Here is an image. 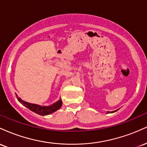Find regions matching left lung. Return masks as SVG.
Instances as JSON below:
<instances>
[{
    "label": "left lung",
    "instance_id": "1",
    "mask_svg": "<svg viewBox=\"0 0 147 147\" xmlns=\"http://www.w3.org/2000/svg\"><path fill=\"white\" fill-rule=\"evenodd\" d=\"M117 110H116V111H111V113H114V112H116V111H117ZM107 113H110V112H109H109H107Z\"/></svg>",
    "mask_w": 147,
    "mask_h": 147
}]
</instances>
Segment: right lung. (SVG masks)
<instances>
[{"instance_id": "right-lung-1", "label": "right lung", "mask_w": 147, "mask_h": 147, "mask_svg": "<svg viewBox=\"0 0 147 147\" xmlns=\"http://www.w3.org/2000/svg\"><path fill=\"white\" fill-rule=\"evenodd\" d=\"M16 97H17L18 101L21 104H23V106H25L26 108L29 109L30 111H33L35 113H37L38 115H48L52 113L55 112V111L59 109L62 106V101L61 99H59V101H57V102L54 103L52 105L48 106H41L40 105H37L35 104H30L25 101L22 100V99L18 97L17 95H16Z\"/></svg>"}]
</instances>
